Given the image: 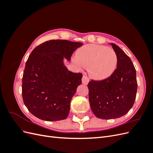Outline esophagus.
Listing matches in <instances>:
<instances>
[{
  "mask_svg": "<svg viewBox=\"0 0 153 153\" xmlns=\"http://www.w3.org/2000/svg\"><path fill=\"white\" fill-rule=\"evenodd\" d=\"M82 84H84L85 85H87L88 83H89V78H88L87 76L84 75V76H83V77H82Z\"/></svg>",
  "mask_w": 153,
  "mask_h": 153,
  "instance_id": "34e87169",
  "label": "esophagus"
}]
</instances>
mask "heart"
<instances>
[{
    "instance_id": "b5f03b06",
    "label": "heart",
    "mask_w": 153,
    "mask_h": 153,
    "mask_svg": "<svg viewBox=\"0 0 153 153\" xmlns=\"http://www.w3.org/2000/svg\"><path fill=\"white\" fill-rule=\"evenodd\" d=\"M76 62L89 68L90 75L101 80L110 76L117 66V56L111 48L98 45H88L76 53Z\"/></svg>"
}]
</instances>
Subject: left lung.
<instances>
[{
    "mask_svg": "<svg viewBox=\"0 0 153 153\" xmlns=\"http://www.w3.org/2000/svg\"><path fill=\"white\" fill-rule=\"evenodd\" d=\"M117 56L114 73L106 79L91 80L88 84L89 100L97 117L112 119L121 117L131 108L136 98V70L128 55L117 45L111 43Z\"/></svg>",
    "mask_w": 153,
    "mask_h": 153,
    "instance_id": "obj_1",
    "label": "left lung"
}]
</instances>
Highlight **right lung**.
I'll return each mask as SVG.
<instances>
[{"label":"right lung","instance_id":"obj_1","mask_svg":"<svg viewBox=\"0 0 153 153\" xmlns=\"http://www.w3.org/2000/svg\"><path fill=\"white\" fill-rule=\"evenodd\" d=\"M82 43L50 40L36 47L27 59L22 78V98L34 116L47 121L65 119L71 98L82 84V74L69 71L63 59L70 61Z\"/></svg>","mask_w":153,"mask_h":153}]
</instances>
